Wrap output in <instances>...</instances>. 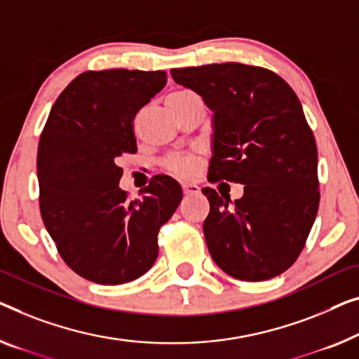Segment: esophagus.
I'll list each match as a JSON object with an SVG mask.
<instances>
[{"mask_svg":"<svg viewBox=\"0 0 359 359\" xmlns=\"http://www.w3.org/2000/svg\"><path fill=\"white\" fill-rule=\"evenodd\" d=\"M182 190H184L185 195H198L200 194V187L195 184H184L182 185Z\"/></svg>","mask_w":359,"mask_h":359,"instance_id":"esophagus-1","label":"esophagus"}]
</instances>
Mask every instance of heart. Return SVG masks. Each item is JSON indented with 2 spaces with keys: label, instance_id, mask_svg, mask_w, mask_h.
<instances>
[{
  "label": "heart",
  "instance_id": "b5f03b06",
  "mask_svg": "<svg viewBox=\"0 0 359 359\" xmlns=\"http://www.w3.org/2000/svg\"><path fill=\"white\" fill-rule=\"evenodd\" d=\"M195 98H198V96L190 90H177V92L170 93L165 101H168L169 108H180V106L190 103ZM163 164L165 170H169L170 174L179 175V177H191L200 168V154L195 151L175 153L165 158Z\"/></svg>",
  "mask_w": 359,
  "mask_h": 359
}]
</instances>
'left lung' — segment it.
<instances>
[{
	"label": "left lung",
	"mask_w": 359,
	"mask_h": 359,
	"mask_svg": "<svg viewBox=\"0 0 359 359\" xmlns=\"http://www.w3.org/2000/svg\"><path fill=\"white\" fill-rule=\"evenodd\" d=\"M214 111L208 180L243 184L229 205L214 189L203 232L214 259L233 279L261 282L295 263L319 210L318 147L290 85L240 62L172 69Z\"/></svg>",
	"instance_id": "left-lung-1"
}]
</instances>
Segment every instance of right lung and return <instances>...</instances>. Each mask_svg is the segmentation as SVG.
<instances>
[{"label":"right lung","mask_w":359,"mask_h":359,"mask_svg":"<svg viewBox=\"0 0 359 359\" xmlns=\"http://www.w3.org/2000/svg\"><path fill=\"white\" fill-rule=\"evenodd\" d=\"M168 82L164 71H87L53 104L43 127L36 174L43 224L57 253L83 279L119 285L158 258V233L177 210L182 189L153 177L128 201L117 158L137 153L133 119Z\"/></svg>","instance_id":"right-lung-1"}]
</instances>
